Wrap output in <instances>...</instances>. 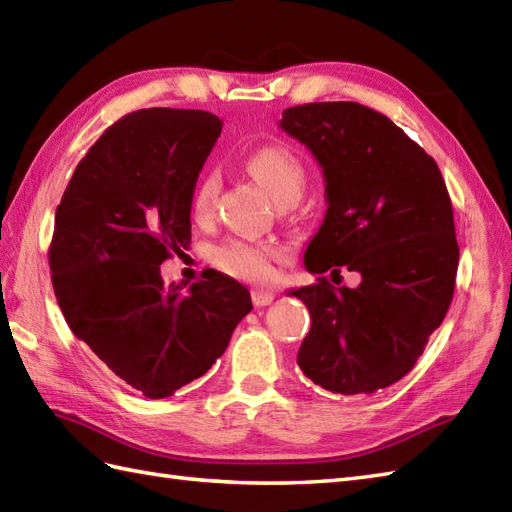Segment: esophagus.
I'll return each mask as SVG.
<instances>
[{
    "instance_id": "esophagus-1",
    "label": "esophagus",
    "mask_w": 512,
    "mask_h": 512,
    "mask_svg": "<svg viewBox=\"0 0 512 512\" xmlns=\"http://www.w3.org/2000/svg\"><path fill=\"white\" fill-rule=\"evenodd\" d=\"M251 299H253V305L255 307H266V305H270L272 301H275V292H270V290H253L251 292Z\"/></svg>"
}]
</instances>
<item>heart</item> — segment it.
<instances>
[{
    "label": "heart",
    "mask_w": 512,
    "mask_h": 512,
    "mask_svg": "<svg viewBox=\"0 0 512 512\" xmlns=\"http://www.w3.org/2000/svg\"><path fill=\"white\" fill-rule=\"evenodd\" d=\"M246 170L255 181L275 198L279 205H290L301 198L307 170L303 161L285 146H264L255 150L246 161ZM220 189L218 176H202L192 196V216L202 222L211 216L213 202ZM281 255V248L268 242L227 240L211 251V261L229 277L259 283L272 275V264Z\"/></svg>",
    "instance_id": "obj_1"
}]
</instances>
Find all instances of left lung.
<instances>
[{
  "instance_id": "left-lung-1",
  "label": "left lung",
  "mask_w": 512,
  "mask_h": 512,
  "mask_svg": "<svg viewBox=\"0 0 512 512\" xmlns=\"http://www.w3.org/2000/svg\"><path fill=\"white\" fill-rule=\"evenodd\" d=\"M281 130L314 154L327 211L305 248L314 275L358 272V288L325 277L290 290L312 316L301 371L340 395H371L412 371L454 296V211L436 161L386 115L358 102L285 109Z\"/></svg>"
}]
</instances>
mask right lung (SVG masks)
Instances as JSON below:
<instances>
[{"label":"right lung","instance_id":"right-lung-1","mask_svg":"<svg viewBox=\"0 0 512 512\" xmlns=\"http://www.w3.org/2000/svg\"><path fill=\"white\" fill-rule=\"evenodd\" d=\"M222 133L207 111L141 109L124 115L78 163L56 207L50 268L69 329L148 399L205 375L251 292L216 272L165 285L161 264L192 240L198 174Z\"/></svg>","mask_w":512,"mask_h":512}]
</instances>
